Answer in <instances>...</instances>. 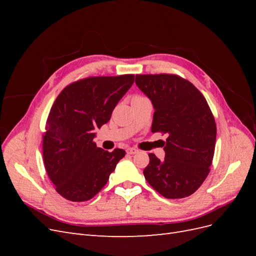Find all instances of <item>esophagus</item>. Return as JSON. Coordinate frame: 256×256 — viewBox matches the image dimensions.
<instances>
[{"mask_svg": "<svg viewBox=\"0 0 256 256\" xmlns=\"http://www.w3.org/2000/svg\"><path fill=\"white\" fill-rule=\"evenodd\" d=\"M138 152V150L136 148H134V147H130V148L127 150V152L130 154H136Z\"/></svg>", "mask_w": 256, "mask_h": 256, "instance_id": "esophagus-1", "label": "esophagus"}]
</instances>
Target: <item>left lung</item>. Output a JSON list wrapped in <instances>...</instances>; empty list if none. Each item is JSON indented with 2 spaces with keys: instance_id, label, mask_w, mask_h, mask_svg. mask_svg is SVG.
Returning a JSON list of instances; mask_svg holds the SVG:
<instances>
[{
  "instance_id": "8db88e82",
  "label": "left lung",
  "mask_w": 256,
  "mask_h": 256,
  "mask_svg": "<svg viewBox=\"0 0 256 256\" xmlns=\"http://www.w3.org/2000/svg\"><path fill=\"white\" fill-rule=\"evenodd\" d=\"M136 84L154 106L152 132L168 134L166 157L148 154L145 180L166 198L189 196L206 180L214 152L216 127L206 99L176 74H136Z\"/></svg>"
}]
</instances>
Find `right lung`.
<instances>
[{"mask_svg":"<svg viewBox=\"0 0 256 256\" xmlns=\"http://www.w3.org/2000/svg\"><path fill=\"white\" fill-rule=\"evenodd\" d=\"M134 81V74L90 76L69 84L54 102L42 136L46 171L56 190L72 202L94 198L126 152L97 147L95 130Z\"/></svg>","mask_w":256,"mask_h":256,"instance_id":"1","label":"right lung"}]
</instances>
